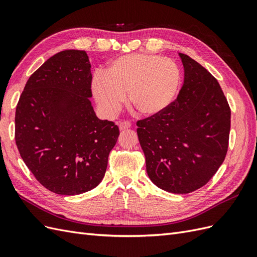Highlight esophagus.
<instances>
[{
	"mask_svg": "<svg viewBox=\"0 0 257 257\" xmlns=\"http://www.w3.org/2000/svg\"><path fill=\"white\" fill-rule=\"evenodd\" d=\"M131 126H132V124H131V122H128V121H122V122L119 123V128H120L121 131L127 130V128H130Z\"/></svg>",
	"mask_w": 257,
	"mask_h": 257,
	"instance_id": "esophagus-1",
	"label": "esophagus"
}]
</instances>
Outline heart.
I'll return each instance as SVG.
<instances>
[{
	"label": "heart",
	"mask_w": 257,
	"mask_h": 257,
	"mask_svg": "<svg viewBox=\"0 0 257 257\" xmlns=\"http://www.w3.org/2000/svg\"><path fill=\"white\" fill-rule=\"evenodd\" d=\"M181 85V71L176 62L158 54L132 53L114 59L105 76L92 80L96 102L108 114H115L125 103L144 116L162 113L173 104Z\"/></svg>",
	"instance_id": "1"
}]
</instances>
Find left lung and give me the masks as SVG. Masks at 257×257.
<instances>
[{"label":"left lung","mask_w":257,"mask_h":257,"mask_svg":"<svg viewBox=\"0 0 257 257\" xmlns=\"http://www.w3.org/2000/svg\"><path fill=\"white\" fill-rule=\"evenodd\" d=\"M184 82L166 110L137 121L147 173L160 189L188 194L204 186L226 157L230 108L205 67L179 53Z\"/></svg>","instance_id":"8db88e82"}]
</instances>
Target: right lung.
<instances>
[{
  "mask_svg": "<svg viewBox=\"0 0 257 257\" xmlns=\"http://www.w3.org/2000/svg\"><path fill=\"white\" fill-rule=\"evenodd\" d=\"M83 50H64L30 76L16 108L15 139L36 180L60 195H78L103 180L119 127L99 120L90 97Z\"/></svg>",
  "mask_w": 257,
  "mask_h": 257,
  "instance_id": "right-lung-1",
  "label": "right lung"
}]
</instances>
